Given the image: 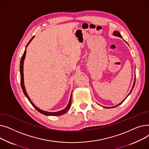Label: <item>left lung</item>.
I'll use <instances>...</instances> for the list:
<instances>
[{"mask_svg": "<svg viewBox=\"0 0 149 149\" xmlns=\"http://www.w3.org/2000/svg\"><path fill=\"white\" fill-rule=\"evenodd\" d=\"M113 36H116V37H120V38H123L122 37V36H121V34L118 32V31H113ZM125 42H126V43H127L126 41H125V40H124ZM128 44V43H127ZM135 80H134V84H133V86H132V89H131V91H130V92H129V94L127 95V97H126V98L130 95V93H131V92L132 91V90H133V89H134V86H135ZM126 98H125V99H126ZM125 99L123 100V101H121V102L120 103V104H117L116 106H113V107H104V106H103V107H104V108H107V109H108V108H111V107H112V108H113V107H116V106H119L120 104H121L123 102V101L125 100Z\"/></svg>", "mask_w": 149, "mask_h": 149, "instance_id": "1", "label": "left lung"}]
</instances>
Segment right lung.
<instances>
[{"mask_svg": "<svg viewBox=\"0 0 149 149\" xmlns=\"http://www.w3.org/2000/svg\"><path fill=\"white\" fill-rule=\"evenodd\" d=\"M35 36L33 37L31 39V40H29V42H28V43L26 45V48H25V50L24 51V53H23V56L21 58V60H20V83H21V87H22V91L23 92V93H24L25 95L26 96V97L28 99L29 101L31 103V104L33 105V106L36 109V110L37 111H38L40 113H41L42 114H43L45 115H46V116H59V115H63L65 114L66 112H67V111H68V110L69 109V108L70 107V106H71V101H72V93H71V95H70V99H69V103L67 105V106L64 109H63V110L61 111H58V112H47V111H43L42 110V109H39L38 107H37L33 102L32 101H31V100L30 99V98L29 97V96L28 95V93L26 92V89H25V84H24V77H23V64H24V60H25V56H26V48L28 47V45L30 43V42L32 41L33 39L34 38Z\"/></svg>", "mask_w": 149, "mask_h": 149, "instance_id": "right-lung-1", "label": "right lung"}]
</instances>
